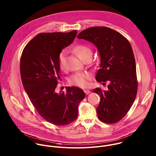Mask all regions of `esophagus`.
Wrapping results in <instances>:
<instances>
[{
    "label": "esophagus",
    "mask_w": 156,
    "mask_h": 156,
    "mask_svg": "<svg viewBox=\"0 0 156 156\" xmlns=\"http://www.w3.org/2000/svg\"><path fill=\"white\" fill-rule=\"evenodd\" d=\"M84 92H85V94H86V95H87V94H89L90 93V91L89 90H84Z\"/></svg>",
    "instance_id": "obj_1"
}]
</instances>
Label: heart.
I'll list each match as a JSON object with an SVG mask.
<instances>
[{"label": "heart", "instance_id": "1", "mask_svg": "<svg viewBox=\"0 0 156 156\" xmlns=\"http://www.w3.org/2000/svg\"><path fill=\"white\" fill-rule=\"evenodd\" d=\"M73 51L83 61L86 59H90L92 57V50L86 45H76L73 48ZM66 56L67 53L65 50H62L58 54V62L59 67L61 70H65L66 69ZM89 77V75L86 73H76L70 76L69 82L72 85L77 86L80 87H86L88 85Z\"/></svg>", "mask_w": 156, "mask_h": 156}]
</instances>
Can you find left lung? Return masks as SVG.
Here are the masks:
<instances>
[{"label": "left lung", "instance_id": "left-lung-1", "mask_svg": "<svg viewBox=\"0 0 156 156\" xmlns=\"http://www.w3.org/2000/svg\"><path fill=\"white\" fill-rule=\"evenodd\" d=\"M93 43L99 51L101 63L96 75L98 82L109 83L108 90H92L100 97L98 117L106 123H115L123 118L136 99L138 82L136 61L128 40L120 33L106 27H93L78 35Z\"/></svg>", "mask_w": 156, "mask_h": 156}]
</instances>
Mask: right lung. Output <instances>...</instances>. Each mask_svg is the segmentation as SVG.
<instances>
[{
  "label": "right lung",
  "instance_id": "right-lung-1",
  "mask_svg": "<svg viewBox=\"0 0 156 156\" xmlns=\"http://www.w3.org/2000/svg\"><path fill=\"white\" fill-rule=\"evenodd\" d=\"M76 34V30L39 33L27 44L20 58L21 80L30 101L43 119L56 126L67 125L77 119L78 105L86 95L75 86L55 92L61 76L58 54Z\"/></svg>",
  "mask_w": 156,
  "mask_h": 156
}]
</instances>
